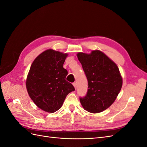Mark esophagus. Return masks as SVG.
<instances>
[{"label": "esophagus", "mask_w": 147, "mask_h": 147, "mask_svg": "<svg viewBox=\"0 0 147 147\" xmlns=\"http://www.w3.org/2000/svg\"><path fill=\"white\" fill-rule=\"evenodd\" d=\"M73 85H74V86L75 87V88L76 89V86H77V83H75V82H74V83H73Z\"/></svg>", "instance_id": "obj_1"}]
</instances>
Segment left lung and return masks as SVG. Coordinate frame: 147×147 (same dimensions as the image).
I'll return each mask as SVG.
<instances>
[{
	"mask_svg": "<svg viewBox=\"0 0 147 147\" xmlns=\"http://www.w3.org/2000/svg\"><path fill=\"white\" fill-rule=\"evenodd\" d=\"M77 57L88 80L86 96L80 97L83 107L97 113L112 105L121 90L123 80L119 69L104 53L92 51L91 54L78 53Z\"/></svg>",
	"mask_w": 147,
	"mask_h": 147,
	"instance_id": "obj_1",
	"label": "left lung"
}]
</instances>
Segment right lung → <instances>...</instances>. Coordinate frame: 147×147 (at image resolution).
Here are the masks:
<instances>
[{"instance_id":"obj_1","label":"right lung","mask_w":147,"mask_h":147,"mask_svg":"<svg viewBox=\"0 0 147 147\" xmlns=\"http://www.w3.org/2000/svg\"><path fill=\"white\" fill-rule=\"evenodd\" d=\"M67 56L50 49L38 56L30 66L26 80L28 94L45 112L58 110L69 93L75 91L72 84L65 80L68 72L63 64Z\"/></svg>"}]
</instances>
